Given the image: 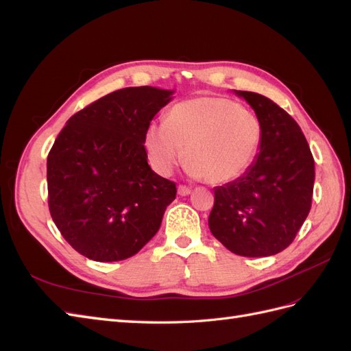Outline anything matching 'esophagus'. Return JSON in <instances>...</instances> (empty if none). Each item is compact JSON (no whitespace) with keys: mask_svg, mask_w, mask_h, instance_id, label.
Listing matches in <instances>:
<instances>
[{"mask_svg":"<svg viewBox=\"0 0 351 351\" xmlns=\"http://www.w3.org/2000/svg\"><path fill=\"white\" fill-rule=\"evenodd\" d=\"M178 195L180 196H187V195H190V192H192V190H190V187H186V186H178Z\"/></svg>","mask_w":351,"mask_h":351,"instance_id":"34e87169","label":"esophagus"}]
</instances>
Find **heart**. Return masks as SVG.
<instances>
[{
    "mask_svg": "<svg viewBox=\"0 0 351 351\" xmlns=\"http://www.w3.org/2000/svg\"><path fill=\"white\" fill-rule=\"evenodd\" d=\"M262 125L252 111L226 97L202 95L176 104L165 123L145 132V149L156 173L168 176L183 159L187 173L210 184L240 177L256 156Z\"/></svg>",
    "mask_w": 351,
    "mask_h": 351,
    "instance_id": "b5f03b06",
    "label": "heart"
}]
</instances>
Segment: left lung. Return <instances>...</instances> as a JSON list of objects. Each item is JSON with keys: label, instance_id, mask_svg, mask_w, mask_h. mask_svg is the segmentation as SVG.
I'll return each instance as SVG.
<instances>
[{"label": "left lung", "instance_id": "1", "mask_svg": "<svg viewBox=\"0 0 351 351\" xmlns=\"http://www.w3.org/2000/svg\"><path fill=\"white\" fill-rule=\"evenodd\" d=\"M262 125L259 152L241 177L214 189L209 230L240 256H272L289 247L309 215L315 161L304 134L277 104L234 90Z\"/></svg>", "mask_w": 351, "mask_h": 351}]
</instances>
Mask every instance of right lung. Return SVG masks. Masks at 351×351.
I'll return each mask as SVG.
<instances>
[{"instance_id": "1", "label": "right lung", "mask_w": 351, "mask_h": 351, "mask_svg": "<svg viewBox=\"0 0 351 351\" xmlns=\"http://www.w3.org/2000/svg\"><path fill=\"white\" fill-rule=\"evenodd\" d=\"M174 90H115L74 114L47 159L52 221L97 262L133 256L161 227L177 189L147 164L145 132Z\"/></svg>"}]
</instances>
